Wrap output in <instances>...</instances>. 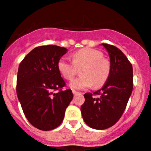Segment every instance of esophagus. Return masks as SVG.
Wrapping results in <instances>:
<instances>
[{
  "mask_svg": "<svg viewBox=\"0 0 151 151\" xmlns=\"http://www.w3.org/2000/svg\"><path fill=\"white\" fill-rule=\"evenodd\" d=\"M72 92H73V94H74V95H78V94H80V92H78L77 91H75V90H73Z\"/></svg>",
  "mask_w": 151,
  "mask_h": 151,
  "instance_id": "1",
  "label": "esophagus"
}]
</instances>
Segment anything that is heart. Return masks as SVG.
Returning a JSON list of instances; mask_svg holds the SVG:
<instances>
[{"instance_id": "heart-1", "label": "heart", "mask_w": 151, "mask_h": 151, "mask_svg": "<svg viewBox=\"0 0 151 151\" xmlns=\"http://www.w3.org/2000/svg\"><path fill=\"white\" fill-rule=\"evenodd\" d=\"M73 61L62 57L57 68L64 78L71 80L77 73V68H81V76L73 80L69 86L73 89H84L93 86L101 87L108 80L111 65L107 59L104 58L102 52L92 48H83L76 51L72 56Z\"/></svg>"}]
</instances>
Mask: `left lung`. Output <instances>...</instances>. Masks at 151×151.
Returning a JSON list of instances; mask_svg holds the SVG:
<instances>
[{"label":"left lung","instance_id":"left-lung-1","mask_svg":"<svg viewBox=\"0 0 151 151\" xmlns=\"http://www.w3.org/2000/svg\"><path fill=\"white\" fill-rule=\"evenodd\" d=\"M110 58L111 71L102 88L84 95L80 110L85 123L95 129L113 126L123 115L133 87V66L123 52L102 44Z\"/></svg>","mask_w":151,"mask_h":151}]
</instances>
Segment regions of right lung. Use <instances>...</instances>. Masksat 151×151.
I'll return each instance as SVG.
<instances>
[{
	"instance_id": "add662e5",
	"label": "right lung",
	"mask_w": 151,
	"mask_h": 151,
	"mask_svg": "<svg viewBox=\"0 0 151 151\" xmlns=\"http://www.w3.org/2000/svg\"><path fill=\"white\" fill-rule=\"evenodd\" d=\"M68 51L60 46L44 45L31 50L19 65L16 91L27 119L41 130L61 124L66 108L73 99L71 89L62 90L65 83L57 68ZM58 90V93L54 91Z\"/></svg>"
}]
</instances>
